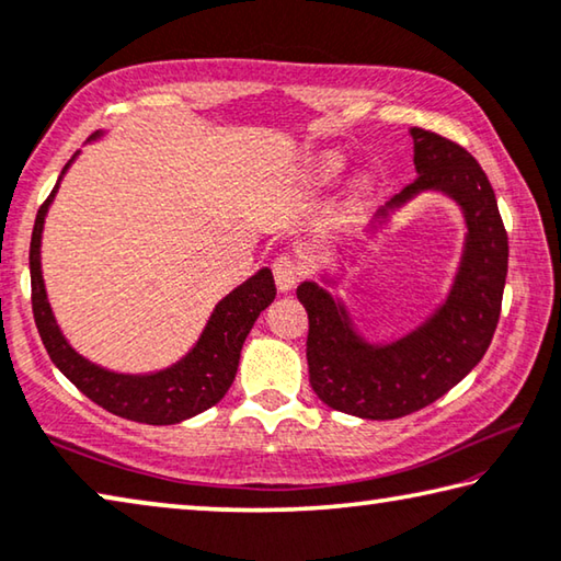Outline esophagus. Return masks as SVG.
<instances>
[{
  "label": "esophagus",
  "mask_w": 561,
  "mask_h": 561,
  "mask_svg": "<svg viewBox=\"0 0 561 561\" xmlns=\"http://www.w3.org/2000/svg\"><path fill=\"white\" fill-rule=\"evenodd\" d=\"M272 272H274V282H277V287H279V291H289V289H295L297 287V282H299V264L291 260L289 254H279L277 260H274V264H272Z\"/></svg>",
  "instance_id": "34e87169"
}]
</instances>
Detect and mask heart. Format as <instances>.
Instances as JSON below:
<instances>
[{"label":"heart","instance_id":"b5f03b06","mask_svg":"<svg viewBox=\"0 0 561 561\" xmlns=\"http://www.w3.org/2000/svg\"><path fill=\"white\" fill-rule=\"evenodd\" d=\"M340 169H342V159L329 157V159H324V164H322V174L327 176V180H332V176L340 174Z\"/></svg>","mask_w":561,"mask_h":561}]
</instances>
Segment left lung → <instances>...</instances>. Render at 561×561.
<instances>
[{
  "mask_svg": "<svg viewBox=\"0 0 561 561\" xmlns=\"http://www.w3.org/2000/svg\"><path fill=\"white\" fill-rule=\"evenodd\" d=\"M409 135L416 180L377 211L369 232L422 192L457 202L467 234L447 299L399 340L369 342L340 297L319 282L297 287L309 317V385L327 407L362 420H399L437 402L484 357L502 312L510 242L492 184L465 147L420 127ZM322 282L334 287L340 277Z\"/></svg>",
  "mask_w": 561,
  "mask_h": 561,
  "instance_id": "8db88e82",
  "label": "left lung"
}]
</instances>
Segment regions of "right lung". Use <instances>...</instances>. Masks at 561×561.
<instances>
[{
  "label": "right lung",
  "mask_w": 561,
  "mask_h": 561,
  "mask_svg": "<svg viewBox=\"0 0 561 561\" xmlns=\"http://www.w3.org/2000/svg\"><path fill=\"white\" fill-rule=\"evenodd\" d=\"M104 131H96L89 141L100 139ZM77 154L61 169L55 190H51L47 202L39 207L32 229V312L44 350H47L49 359L55 362L61 375L72 381L79 392L92 399L94 404L106 409V412L141 424H180L190 420V416L202 414L204 409L215 407L227 394V389L232 387L239 367V354H242V344L249 329L254 327L256 317L277 297L272 270L262 266L260 272L229 291L215 307V312L209 314L197 344L180 362L169 364V367L159 371H147V375H124V371H112L89 362L61 334L42 277L44 219H47L51 202L57 197L61 176L67 174Z\"/></svg>",
  "instance_id": "right-lung-1"
}]
</instances>
